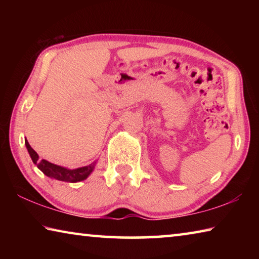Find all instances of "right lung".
<instances>
[{
	"instance_id": "right-lung-1",
	"label": "right lung",
	"mask_w": 259,
	"mask_h": 259,
	"mask_svg": "<svg viewBox=\"0 0 259 259\" xmlns=\"http://www.w3.org/2000/svg\"><path fill=\"white\" fill-rule=\"evenodd\" d=\"M25 145H26V148H27L33 163L35 165H37V168L40 169L46 176L57 179V181L67 182V183L82 182L90 176V174L94 171L95 166L97 164V161H95L89 165L80 166V168H76V169H68V168H65V166L51 163V162L47 160H40V156H38L37 153L30 147L27 139H25Z\"/></svg>"
}]
</instances>
